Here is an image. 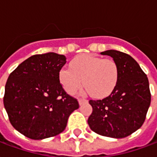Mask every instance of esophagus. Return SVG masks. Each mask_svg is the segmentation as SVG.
<instances>
[{"label": "esophagus", "mask_w": 157, "mask_h": 157, "mask_svg": "<svg viewBox=\"0 0 157 157\" xmlns=\"http://www.w3.org/2000/svg\"><path fill=\"white\" fill-rule=\"evenodd\" d=\"M86 102H87V100H85V99H79V104L80 105H82V104H84Z\"/></svg>", "instance_id": "esophagus-1"}]
</instances>
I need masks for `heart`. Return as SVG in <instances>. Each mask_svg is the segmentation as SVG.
<instances>
[{
	"mask_svg": "<svg viewBox=\"0 0 157 157\" xmlns=\"http://www.w3.org/2000/svg\"><path fill=\"white\" fill-rule=\"evenodd\" d=\"M71 69L62 68L59 77L62 86L68 94L73 95L82 87L94 97L109 96L116 87L120 70L117 61L111 58H101L90 54L73 59Z\"/></svg>",
	"mask_w": 157,
	"mask_h": 157,
	"instance_id": "obj_1",
	"label": "heart"
}]
</instances>
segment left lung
Segmentation results:
<instances>
[{
    "label": "left lung",
    "mask_w": 157,
    "mask_h": 157,
    "mask_svg": "<svg viewBox=\"0 0 157 157\" xmlns=\"http://www.w3.org/2000/svg\"><path fill=\"white\" fill-rule=\"evenodd\" d=\"M120 70L119 79L110 96L90 100L92 113L88 118L90 128L98 135L124 138L143 125L151 104V91L147 75L134 59L124 52L108 50Z\"/></svg>",
    "instance_id": "8db88e82"
}]
</instances>
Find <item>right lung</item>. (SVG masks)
<instances>
[{"mask_svg":"<svg viewBox=\"0 0 157 157\" xmlns=\"http://www.w3.org/2000/svg\"><path fill=\"white\" fill-rule=\"evenodd\" d=\"M67 57L54 52L34 55L10 73L4 106L10 124L25 136L42 140L60 134L78 101L65 91L60 71Z\"/></svg>","mask_w":157,"mask_h":157,"instance_id":"add662e5","label":"right lung"}]
</instances>
